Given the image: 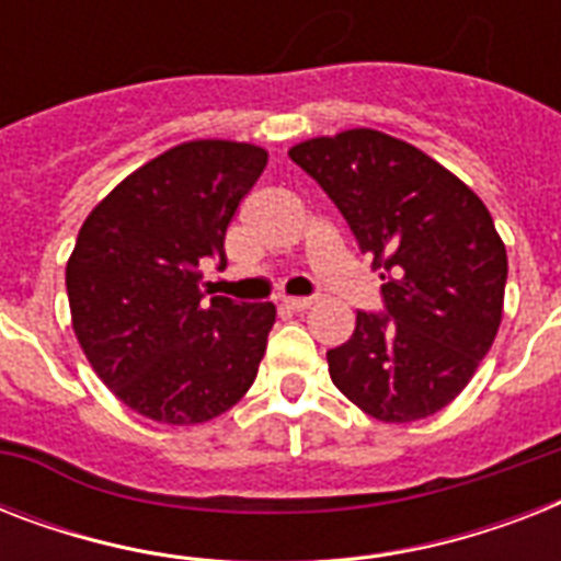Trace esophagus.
Segmentation results:
<instances>
[{
	"instance_id": "esophagus-1",
	"label": "esophagus",
	"mask_w": 561,
	"mask_h": 561,
	"mask_svg": "<svg viewBox=\"0 0 561 561\" xmlns=\"http://www.w3.org/2000/svg\"><path fill=\"white\" fill-rule=\"evenodd\" d=\"M282 306L290 308V311H306V308L314 306V299L311 297H285L282 299Z\"/></svg>"
}]
</instances>
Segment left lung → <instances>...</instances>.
Returning a JSON list of instances; mask_svg holds the SVG:
<instances>
[{
	"mask_svg": "<svg viewBox=\"0 0 561 561\" xmlns=\"http://www.w3.org/2000/svg\"><path fill=\"white\" fill-rule=\"evenodd\" d=\"M358 247L381 267L387 314L358 311L325 352L334 387L367 416H434L471 381L504 317L506 247L478 194L413 145L352 127L294 145Z\"/></svg>",
	"mask_w": 561,
	"mask_h": 561,
	"instance_id": "left-lung-1",
	"label": "left lung"
}]
</instances>
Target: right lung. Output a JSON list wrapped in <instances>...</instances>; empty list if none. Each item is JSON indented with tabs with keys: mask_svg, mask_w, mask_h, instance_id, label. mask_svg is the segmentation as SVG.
I'll return each mask as SVG.
<instances>
[{
	"mask_svg": "<svg viewBox=\"0 0 561 561\" xmlns=\"http://www.w3.org/2000/svg\"><path fill=\"white\" fill-rule=\"evenodd\" d=\"M267 165L250 142L194 139L127 174L87 215L66 262L75 337L118 401L162 425L227 413L267 350L276 306L206 299L238 203Z\"/></svg>",
	"mask_w": 561,
	"mask_h": 561,
	"instance_id": "add662e5",
	"label": "right lung"
}]
</instances>
